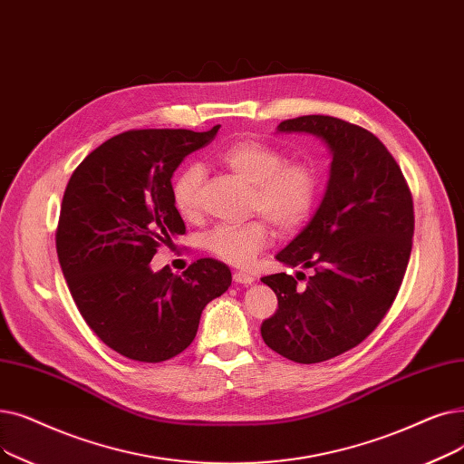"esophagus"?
Segmentation results:
<instances>
[{"label":"esophagus","instance_id":"34e87169","mask_svg":"<svg viewBox=\"0 0 464 464\" xmlns=\"http://www.w3.org/2000/svg\"><path fill=\"white\" fill-rule=\"evenodd\" d=\"M233 280L237 282V285L248 286V285H252V282H254V276H252L250 273H245V271H237V273L233 275Z\"/></svg>","mask_w":464,"mask_h":464}]
</instances>
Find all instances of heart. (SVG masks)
I'll list each match as a JSON object with an SVG mask.
<instances>
[{"label": "heart", "instance_id": "b5f03b06", "mask_svg": "<svg viewBox=\"0 0 464 464\" xmlns=\"http://www.w3.org/2000/svg\"><path fill=\"white\" fill-rule=\"evenodd\" d=\"M218 160L252 186L250 212L271 221L280 235H290L313 214L320 174L309 163H286V155L261 140L246 138L231 142L218 153ZM203 169L188 165L172 179V203L179 216L191 219L198 212ZM269 229L264 221L243 226H218L205 237V246L226 264L246 267L267 246Z\"/></svg>", "mask_w": 464, "mask_h": 464}]
</instances>
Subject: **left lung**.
<instances>
[{
    "label": "left lung",
    "instance_id": "1",
    "mask_svg": "<svg viewBox=\"0 0 464 464\" xmlns=\"http://www.w3.org/2000/svg\"><path fill=\"white\" fill-rule=\"evenodd\" d=\"M332 155L328 186L309 224L275 257L313 269L304 290L292 275L261 278L278 297L261 337L275 353L316 364L362 343L391 309L411 254L413 200L394 157L366 129L330 115L282 121ZM305 276L297 271V278Z\"/></svg>",
    "mask_w": 464,
    "mask_h": 464
}]
</instances>
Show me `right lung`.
<instances>
[{
	"label": "right lung",
	"mask_w": 464,
	"mask_h": 464,
	"mask_svg": "<svg viewBox=\"0 0 464 464\" xmlns=\"http://www.w3.org/2000/svg\"><path fill=\"white\" fill-rule=\"evenodd\" d=\"M186 129L129 130L89 153L72 174L56 229V254L89 328L115 353L163 362L197 335L203 309L231 286V271L203 257L182 275L153 271L160 245L186 233L172 203V174L212 142Z\"/></svg>",
	"instance_id": "obj_1"
}]
</instances>
